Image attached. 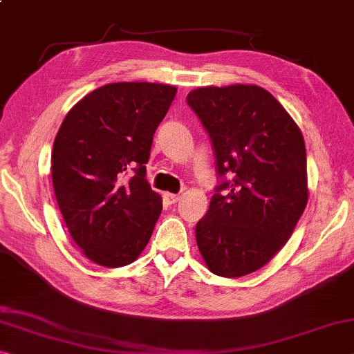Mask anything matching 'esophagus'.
Listing matches in <instances>:
<instances>
[{
	"label": "esophagus",
	"instance_id": "obj_1",
	"mask_svg": "<svg viewBox=\"0 0 354 354\" xmlns=\"http://www.w3.org/2000/svg\"><path fill=\"white\" fill-rule=\"evenodd\" d=\"M165 201L167 204H176L180 201V196L178 194H172V193H165Z\"/></svg>",
	"mask_w": 354,
	"mask_h": 354
}]
</instances>
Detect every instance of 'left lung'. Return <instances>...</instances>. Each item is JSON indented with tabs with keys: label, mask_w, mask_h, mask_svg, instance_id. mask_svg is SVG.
Segmentation results:
<instances>
[{
	"label": "left lung",
	"mask_w": 354,
	"mask_h": 354,
	"mask_svg": "<svg viewBox=\"0 0 354 354\" xmlns=\"http://www.w3.org/2000/svg\"><path fill=\"white\" fill-rule=\"evenodd\" d=\"M187 104L209 134L218 183L196 242L212 274L242 277L285 245L307 205L302 133L268 90L204 86Z\"/></svg>",
	"instance_id": "8db88e82"
}]
</instances>
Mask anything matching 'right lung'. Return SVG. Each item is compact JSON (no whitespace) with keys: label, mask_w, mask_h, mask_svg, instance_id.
Instances as JSON below:
<instances>
[{"label":"right lung","mask_w":354,"mask_h":354,"mask_svg":"<svg viewBox=\"0 0 354 354\" xmlns=\"http://www.w3.org/2000/svg\"><path fill=\"white\" fill-rule=\"evenodd\" d=\"M176 91L109 84L80 100L59 127L52 150L55 198L71 237L96 264H131L150 241L162 204L145 165Z\"/></svg>","instance_id":"1"}]
</instances>
